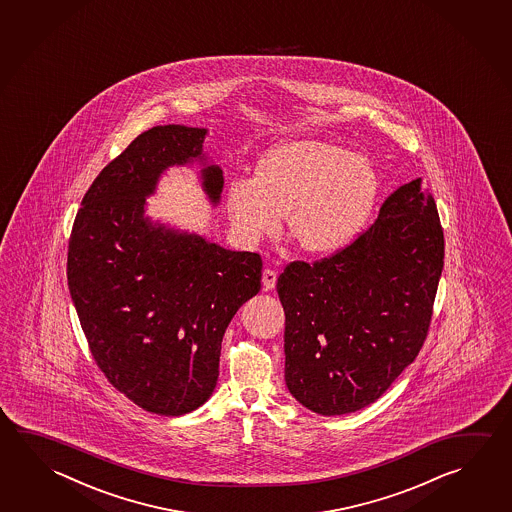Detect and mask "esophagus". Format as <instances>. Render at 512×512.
Instances as JSON below:
<instances>
[{
	"label": "esophagus",
	"mask_w": 512,
	"mask_h": 512,
	"mask_svg": "<svg viewBox=\"0 0 512 512\" xmlns=\"http://www.w3.org/2000/svg\"><path fill=\"white\" fill-rule=\"evenodd\" d=\"M277 284V271L275 269L266 268L262 271V286L264 289H273Z\"/></svg>",
	"instance_id": "esophagus-1"
}]
</instances>
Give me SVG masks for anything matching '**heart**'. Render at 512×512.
<instances>
[{"mask_svg":"<svg viewBox=\"0 0 512 512\" xmlns=\"http://www.w3.org/2000/svg\"><path fill=\"white\" fill-rule=\"evenodd\" d=\"M379 174L367 156L323 140H291L264 154L257 180H234L226 208L248 243L287 232L305 253L332 255L358 239L376 207Z\"/></svg>","mask_w":512,"mask_h":512,"instance_id":"heart-1","label":"heart"}]
</instances>
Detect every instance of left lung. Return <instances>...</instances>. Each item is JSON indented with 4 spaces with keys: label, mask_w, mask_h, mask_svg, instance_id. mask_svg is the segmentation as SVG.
<instances>
[{
    "label": "left lung",
    "mask_w": 512,
    "mask_h": 512,
    "mask_svg": "<svg viewBox=\"0 0 512 512\" xmlns=\"http://www.w3.org/2000/svg\"><path fill=\"white\" fill-rule=\"evenodd\" d=\"M444 266L435 199L419 180L386 198L345 250L278 277L287 390L320 415L358 412L417 358Z\"/></svg>",
    "instance_id": "1"
}]
</instances>
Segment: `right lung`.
Segmentation results:
<instances>
[{"label":"right lung","instance_id":"add662e5","mask_svg":"<svg viewBox=\"0 0 512 512\" xmlns=\"http://www.w3.org/2000/svg\"><path fill=\"white\" fill-rule=\"evenodd\" d=\"M203 127L156 126L108 163L82 199L68 246V287L91 354L109 383L147 412L185 415L216 388L221 341L260 291L262 259L153 221L163 172L199 162L217 207L223 171Z\"/></svg>","mask_w":512,"mask_h":512}]
</instances>
